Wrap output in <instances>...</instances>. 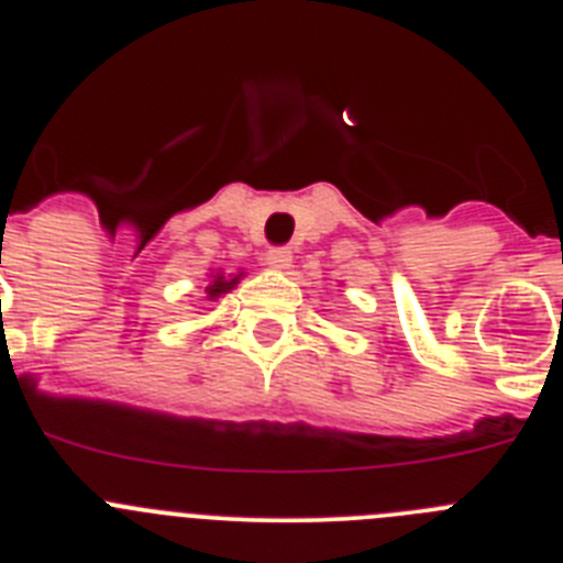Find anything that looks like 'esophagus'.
Returning <instances> with one entry per match:
<instances>
[{"mask_svg": "<svg viewBox=\"0 0 563 563\" xmlns=\"http://www.w3.org/2000/svg\"><path fill=\"white\" fill-rule=\"evenodd\" d=\"M265 258H267V265L276 267V271H287V267H290V262H292V253H290V247L278 245V247H271Z\"/></svg>", "mask_w": 563, "mask_h": 563, "instance_id": "esophagus-1", "label": "esophagus"}]
</instances>
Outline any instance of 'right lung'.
<instances>
[{"label":"right lung","mask_w":563,"mask_h":563,"mask_svg":"<svg viewBox=\"0 0 563 563\" xmlns=\"http://www.w3.org/2000/svg\"><path fill=\"white\" fill-rule=\"evenodd\" d=\"M236 282H239V276L225 278L222 273H217L211 285H208V298H217V296H222V292L233 290V285H236Z\"/></svg>","instance_id":"1"}]
</instances>
